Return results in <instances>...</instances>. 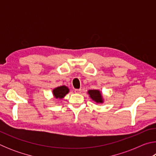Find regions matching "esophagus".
<instances>
[{
    "mask_svg": "<svg viewBox=\"0 0 156 156\" xmlns=\"http://www.w3.org/2000/svg\"><path fill=\"white\" fill-rule=\"evenodd\" d=\"M81 91H82L81 89H74V92L76 94H80V93H81Z\"/></svg>",
    "mask_w": 156,
    "mask_h": 156,
    "instance_id": "obj_1",
    "label": "esophagus"
}]
</instances>
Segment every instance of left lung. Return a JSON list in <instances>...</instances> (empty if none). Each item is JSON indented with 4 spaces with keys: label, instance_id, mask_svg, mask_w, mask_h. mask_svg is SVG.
Listing matches in <instances>:
<instances>
[{
    "label": "left lung",
    "instance_id": "8db88e82",
    "mask_svg": "<svg viewBox=\"0 0 156 156\" xmlns=\"http://www.w3.org/2000/svg\"><path fill=\"white\" fill-rule=\"evenodd\" d=\"M88 94H89L91 98L97 103H102L103 102V98H102V94L99 90H89Z\"/></svg>",
    "mask_w": 156,
    "mask_h": 156
}]
</instances>
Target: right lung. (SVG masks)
I'll use <instances>...</instances> for the list:
<instances>
[{"label":"right lung","instance_id":"add662e5","mask_svg":"<svg viewBox=\"0 0 156 156\" xmlns=\"http://www.w3.org/2000/svg\"><path fill=\"white\" fill-rule=\"evenodd\" d=\"M69 89L67 87L62 85L55 88L53 90V94H54V96L56 98L62 99L66 96V94L69 93Z\"/></svg>","mask_w":156,"mask_h":156}]
</instances>
